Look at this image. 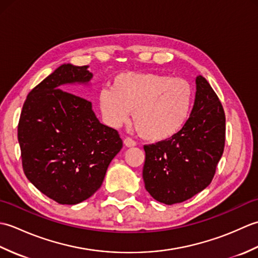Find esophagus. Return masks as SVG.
<instances>
[{
  "label": "esophagus",
  "instance_id": "1",
  "mask_svg": "<svg viewBox=\"0 0 258 258\" xmlns=\"http://www.w3.org/2000/svg\"><path fill=\"white\" fill-rule=\"evenodd\" d=\"M124 144H125L126 146H127V147H133V146L136 145V142H135L133 139L126 138V139L124 140Z\"/></svg>",
  "mask_w": 258,
  "mask_h": 258
}]
</instances>
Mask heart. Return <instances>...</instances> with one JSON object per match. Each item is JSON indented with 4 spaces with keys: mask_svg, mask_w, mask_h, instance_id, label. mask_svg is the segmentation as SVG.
<instances>
[{
    "mask_svg": "<svg viewBox=\"0 0 258 258\" xmlns=\"http://www.w3.org/2000/svg\"><path fill=\"white\" fill-rule=\"evenodd\" d=\"M194 92L188 82L154 72H123L112 81V89L98 94L105 122L120 126L132 112L138 133L146 140L162 141L183 127L193 106Z\"/></svg>",
    "mask_w": 258,
    "mask_h": 258,
    "instance_id": "1",
    "label": "heart"
}]
</instances>
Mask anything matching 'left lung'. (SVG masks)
Wrapping results in <instances>:
<instances>
[{"instance_id": "left-lung-1", "label": "left lung", "mask_w": 258, "mask_h": 258, "mask_svg": "<svg viewBox=\"0 0 258 258\" xmlns=\"http://www.w3.org/2000/svg\"><path fill=\"white\" fill-rule=\"evenodd\" d=\"M225 113L203 76L188 119L169 139L144 145L143 179L153 199L166 205L189 200L211 184L225 146Z\"/></svg>"}]
</instances>
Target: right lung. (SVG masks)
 Listing matches in <instances>:
<instances>
[{"label": "right lung", "instance_id": "obj_1", "mask_svg": "<svg viewBox=\"0 0 258 258\" xmlns=\"http://www.w3.org/2000/svg\"><path fill=\"white\" fill-rule=\"evenodd\" d=\"M91 79L86 65H61L29 93L20 115L25 176L58 204L74 205L94 194L123 146L117 131L96 118L90 101L63 90Z\"/></svg>", "mask_w": 258, "mask_h": 258}]
</instances>
